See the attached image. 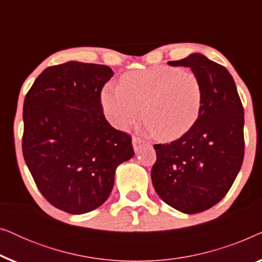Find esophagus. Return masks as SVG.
<instances>
[{
	"label": "esophagus",
	"instance_id": "obj_1",
	"mask_svg": "<svg viewBox=\"0 0 262 262\" xmlns=\"http://www.w3.org/2000/svg\"><path fill=\"white\" fill-rule=\"evenodd\" d=\"M132 145H134L135 151L138 152L142 148H144V146H148L149 143H146L145 141H143V139L138 138V137H134V138H132Z\"/></svg>",
	"mask_w": 262,
	"mask_h": 262
}]
</instances>
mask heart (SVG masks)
<instances>
[{"label":"heart","mask_w":262,"mask_h":262,"mask_svg":"<svg viewBox=\"0 0 262 262\" xmlns=\"http://www.w3.org/2000/svg\"><path fill=\"white\" fill-rule=\"evenodd\" d=\"M204 89L200 78L179 67L156 66L131 71L119 85L107 84L101 93L103 113L120 130L143 120L155 137L170 142L194 126L202 113Z\"/></svg>","instance_id":"1"}]
</instances>
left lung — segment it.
Returning <instances> with one entry per match:
<instances>
[{"mask_svg":"<svg viewBox=\"0 0 262 262\" xmlns=\"http://www.w3.org/2000/svg\"><path fill=\"white\" fill-rule=\"evenodd\" d=\"M168 64L191 68L203 83L204 102L187 134L169 144L154 145L151 180L168 205L199 213L224 198L241 169L245 112L234 78L223 66L200 53Z\"/></svg>","mask_w":262,"mask_h":262,"instance_id":"obj_1","label":"left lung"}]
</instances>
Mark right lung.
Masks as SVG:
<instances>
[{
	"label": "right lung",
	"mask_w": 262,
	"mask_h": 262,
	"mask_svg": "<svg viewBox=\"0 0 262 262\" xmlns=\"http://www.w3.org/2000/svg\"><path fill=\"white\" fill-rule=\"evenodd\" d=\"M112 76L101 64L49 67L25 98V162L44 198L68 213L101 206L117 167L135 155L131 136L103 116L101 91Z\"/></svg>",
	"instance_id": "add662e5"
}]
</instances>
